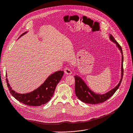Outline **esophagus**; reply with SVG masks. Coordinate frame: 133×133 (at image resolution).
I'll use <instances>...</instances> for the list:
<instances>
[{"instance_id": "obj_1", "label": "esophagus", "mask_w": 133, "mask_h": 133, "mask_svg": "<svg viewBox=\"0 0 133 133\" xmlns=\"http://www.w3.org/2000/svg\"><path fill=\"white\" fill-rule=\"evenodd\" d=\"M64 72H65V74L69 75L72 73V71L69 67H65V69H64Z\"/></svg>"}]
</instances>
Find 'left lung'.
I'll list each match as a JSON object with an SVG mask.
<instances>
[{"label":"left lung","instance_id":"left-lung-1","mask_svg":"<svg viewBox=\"0 0 133 133\" xmlns=\"http://www.w3.org/2000/svg\"><path fill=\"white\" fill-rule=\"evenodd\" d=\"M110 39L114 43L116 44L117 47L121 51V53L123 54L122 49L121 45L118 44L116 39L114 38L111 34H110ZM123 56L122 55V75L121 79L119 83L114 89H113L111 91H109L106 94L100 95L95 94V92H92L88 87L86 85L84 82L83 81L81 78L77 76H75V93L76 95L79 99L83 102L87 103V104H97L100 103L104 102L106 101L114 95L117 90L118 89L119 87L121 85V83L122 81L123 76Z\"/></svg>","mask_w":133,"mask_h":133}]
</instances>
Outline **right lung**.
I'll return each instance as SVG.
<instances>
[{
  "mask_svg": "<svg viewBox=\"0 0 133 133\" xmlns=\"http://www.w3.org/2000/svg\"><path fill=\"white\" fill-rule=\"evenodd\" d=\"M26 32L21 34L23 35ZM63 75V71L55 72L49 76L45 81L37 89L28 94H18L12 90L7 78V86L11 94L19 102L27 106H39L45 104L53 96L54 91ZM7 76L6 75V77Z\"/></svg>",
  "mask_w": 133,
  "mask_h": 133,
  "instance_id": "right-lung-1",
  "label": "right lung"
}]
</instances>
